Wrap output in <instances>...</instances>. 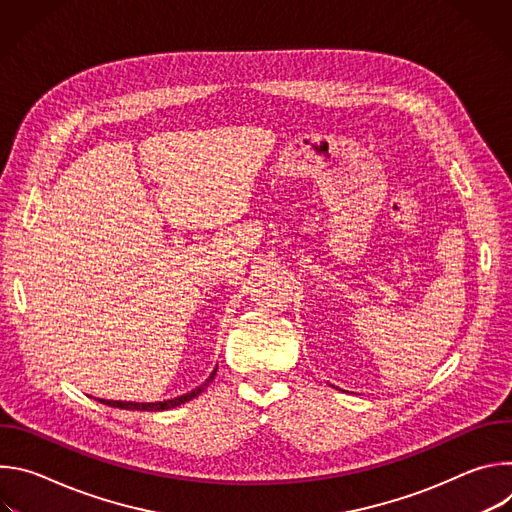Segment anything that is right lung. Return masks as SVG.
<instances>
[{
    "label": "right lung",
    "mask_w": 512,
    "mask_h": 512,
    "mask_svg": "<svg viewBox=\"0 0 512 512\" xmlns=\"http://www.w3.org/2000/svg\"><path fill=\"white\" fill-rule=\"evenodd\" d=\"M214 375H216V369L210 373V377L200 385V387H196L194 391H190V393H186V395H180V397H176V399H168V401H158V403H131V401H103V403H107V405H111V407H119V409H137V411H164V409H172V407H178V405H182V403H186V401H192L194 397H198L210 383H212V379H214Z\"/></svg>",
    "instance_id": "obj_1"
}]
</instances>
